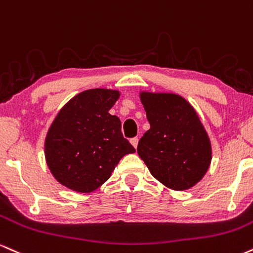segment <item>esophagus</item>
I'll return each instance as SVG.
<instances>
[{"mask_svg": "<svg viewBox=\"0 0 253 253\" xmlns=\"http://www.w3.org/2000/svg\"><path fill=\"white\" fill-rule=\"evenodd\" d=\"M130 143H131L132 145H133V148H137V144H138V138L137 137H133V138H131L130 139Z\"/></svg>", "mask_w": 253, "mask_h": 253, "instance_id": "esophagus-1", "label": "esophagus"}]
</instances>
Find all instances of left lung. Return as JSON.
<instances>
[{
    "label": "left lung",
    "instance_id": "1",
    "mask_svg": "<svg viewBox=\"0 0 253 253\" xmlns=\"http://www.w3.org/2000/svg\"><path fill=\"white\" fill-rule=\"evenodd\" d=\"M150 129L137 153L153 176L168 188L185 191L209 170L212 148L193 106L175 93L141 92Z\"/></svg>",
    "mask_w": 253,
    "mask_h": 253
}]
</instances>
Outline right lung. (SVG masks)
<instances>
[{
    "mask_svg": "<svg viewBox=\"0 0 253 253\" xmlns=\"http://www.w3.org/2000/svg\"><path fill=\"white\" fill-rule=\"evenodd\" d=\"M118 97V91L91 88L68 100L56 115L44 141V156L61 185L93 192L111 176L122 157L135 153L123 137L120 118L109 114Z\"/></svg>",
    "mask_w": 253,
    "mask_h": 253,
    "instance_id": "right-lung-1",
    "label": "right lung"
}]
</instances>
